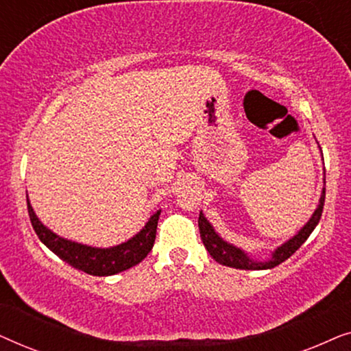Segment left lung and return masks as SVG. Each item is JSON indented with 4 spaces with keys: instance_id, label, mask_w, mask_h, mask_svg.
I'll return each mask as SVG.
<instances>
[{
    "instance_id": "8db88e82",
    "label": "left lung",
    "mask_w": 351,
    "mask_h": 351,
    "mask_svg": "<svg viewBox=\"0 0 351 351\" xmlns=\"http://www.w3.org/2000/svg\"><path fill=\"white\" fill-rule=\"evenodd\" d=\"M323 182L326 185V179H323ZM324 196H326V189L323 186V191H321V196H319V203L316 206L315 213L311 214L308 222H306L304 227L294 234V237L287 239L286 243H282L281 246H278L275 251L271 252L270 258H267V261H257V258H252L246 251H243V249H239L237 246H233V244H230L228 241H225V239L215 232L209 220L204 217L203 210L199 213V219H198L201 241H203L204 247L208 249L210 257H213L215 262H219L220 265L239 268V270H270V268L285 262L286 258H289L292 254H294L297 249L306 241V238L310 237L316 225H318L321 214H323Z\"/></svg>"
}]
</instances>
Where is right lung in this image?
<instances>
[{
    "label": "right lung",
    "mask_w": 351,
    "mask_h": 351,
    "mask_svg": "<svg viewBox=\"0 0 351 351\" xmlns=\"http://www.w3.org/2000/svg\"><path fill=\"white\" fill-rule=\"evenodd\" d=\"M27 206L32 225L41 243L76 270H81L93 276H112L141 263L148 256V252L152 251L156 238L158 219H160L161 214V209H158L155 214L150 215L145 227L128 241L112 247H94L62 238L52 232L51 228H47L33 210L28 195Z\"/></svg>",
    "instance_id": "add662e5"
}]
</instances>
